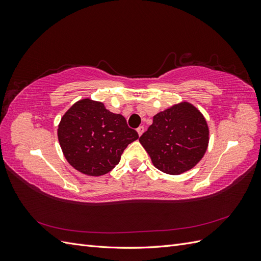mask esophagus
I'll return each instance as SVG.
<instances>
[{
	"label": "esophagus",
	"mask_w": 261,
	"mask_h": 261,
	"mask_svg": "<svg viewBox=\"0 0 261 261\" xmlns=\"http://www.w3.org/2000/svg\"><path fill=\"white\" fill-rule=\"evenodd\" d=\"M144 130H145V128H144V126H139V127L137 128V133H138V135H139V136H141V135H143V133H144Z\"/></svg>",
	"instance_id": "34e87169"
}]
</instances>
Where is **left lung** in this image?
Wrapping results in <instances>:
<instances>
[{
  "mask_svg": "<svg viewBox=\"0 0 261 261\" xmlns=\"http://www.w3.org/2000/svg\"><path fill=\"white\" fill-rule=\"evenodd\" d=\"M139 141L158 170L177 175L201 160L208 148L209 128L199 110L181 102L154 115Z\"/></svg>",
  "mask_w": 261,
  "mask_h": 261,
  "instance_id": "obj_1",
  "label": "left lung"
}]
</instances>
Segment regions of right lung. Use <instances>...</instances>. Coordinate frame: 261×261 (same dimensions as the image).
<instances>
[{"mask_svg":"<svg viewBox=\"0 0 261 261\" xmlns=\"http://www.w3.org/2000/svg\"><path fill=\"white\" fill-rule=\"evenodd\" d=\"M60 146L68 163L84 174L105 175L121 160L124 150L138 139L125 117L90 99L77 101L59 124Z\"/></svg>","mask_w":261,"mask_h":261,"instance_id":"add662e5","label":"right lung"}]
</instances>
